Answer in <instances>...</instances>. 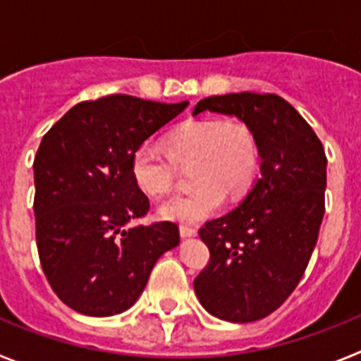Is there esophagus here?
Returning a JSON list of instances; mask_svg holds the SVG:
<instances>
[{"label": "esophagus", "mask_w": 361, "mask_h": 361, "mask_svg": "<svg viewBox=\"0 0 361 361\" xmlns=\"http://www.w3.org/2000/svg\"><path fill=\"white\" fill-rule=\"evenodd\" d=\"M178 231H180V237L183 238L197 237V229L191 228V226H180V228H178Z\"/></svg>", "instance_id": "1"}]
</instances>
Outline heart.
Listing matches in <instances>:
<instances>
[{
    "instance_id": "b5f03b06",
    "label": "heart",
    "mask_w": 361,
    "mask_h": 361,
    "mask_svg": "<svg viewBox=\"0 0 361 361\" xmlns=\"http://www.w3.org/2000/svg\"><path fill=\"white\" fill-rule=\"evenodd\" d=\"M164 149L145 142L132 157V177L152 197L171 191L178 168L190 170V193L171 197L157 208L164 220L197 224L215 215L226 195L238 199L250 190L258 166L255 135L237 121H191L164 139Z\"/></svg>"
}]
</instances>
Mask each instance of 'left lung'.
Segmentation results:
<instances>
[{"instance_id":"obj_1","label":"left lung","mask_w":361,"mask_h":361,"mask_svg":"<svg viewBox=\"0 0 361 361\" xmlns=\"http://www.w3.org/2000/svg\"><path fill=\"white\" fill-rule=\"evenodd\" d=\"M204 111L237 117L255 135L260 177L237 208L199 231L209 264L193 282L202 307L233 324L262 320L304 275L325 213L327 159L317 133L275 94L213 95Z\"/></svg>"}]
</instances>
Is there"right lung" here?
I'll list each match as a JSON object with an SVG mask.
<instances>
[{
    "label": "right lung",
    "instance_id": "right-lung-1",
    "mask_svg": "<svg viewBox=\"0 0 361 361\" xmlns=\"http://www.w3.org/2000/svg\"><path fill=\"white\" fill-rule=\"evenodd\" d=\"M186 106L108 95L75 104L44 133L34 159L37 253L54 293L73 311L111 317L130 309L155 262L178 245L173 222L126 226L149 209L132 177L133 153Z\"/></svg>",
    "mask_w": 361,
    "mask_h": 361
}]
</instances>
